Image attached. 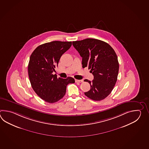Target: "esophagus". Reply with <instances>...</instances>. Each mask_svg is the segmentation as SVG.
Segmentation results:
<instances>
[{"label": "esophagus", "mask_w": 149, "mask_h": 149, "mask_svg": "<svg viewBox=\"0 0 149 149\" xmlns=\"http://www.w3.org/2000/svg\"><path fill=\"white\" fill-rule=\"evenodd\" d=\"M75 81L76 82H82L83 81L82 80H77V79H75Z\"/></svg>", "instance_id": "1"}]
</instances>
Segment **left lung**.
I'll list each match as a JSON object with an SVG mask.
<instances>
[{
  "mask_svg": "<svg viewBox=\"0 0 149 149\" xmlns=\"http://www.w3.org/2000/svg\"><path fill=\"white\" fill-rule=\"evenodd\" d=\"M72 45L82 57V68L88 67L94 76L92 81L84 80L91 85L85 95L97 101L106 98L114 88L119 72L114 49L104 41L93 38L73 41Z\"/></svg>",
  "mask_w": 149,
  "mask_h": 149,
  "instance_id": "8db88e82",
  "label": "left lung"
}]
</instances>
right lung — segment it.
<instances>
[{
    "label": "right lung",
    "mask_w": 149,
    "mask_h": 149,
    "mask_svg": "<svg viewBox=\"0 0 149 149\" xmlns=\"http://www.w3.org/2000/svg\"><path fill=\"white\" fill-rule=\"evenodd\" d=\"M72 45L71 41H54L38 46L32 52L28 64V74L32 87L45 101L53 103L63 97L67 86L74 83L72 77L57 78L52 73L61 56Z\"/></svg>",
    "instance_id": "add662e5"
}]
</instances>
